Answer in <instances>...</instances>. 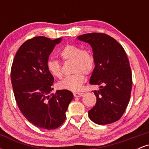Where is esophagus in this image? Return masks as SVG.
Here are the masks:
<instances>
[{"label":"esophagus","mask_w":149,"mask_h":149,"mask_svg":"<svg viewBox=\"0 0 149 149\" xmlns=\"http://www.w3.org/2000/svg\"><path fill=\"white\" fill-rule=\"evenodd\" d=\"M83 95H84V94L80 93V92H75V93H73V96H74L75 97H82V96H83Z\"/></svg>","instance_id":"obj_1"}]
</instances>
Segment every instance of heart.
Instances as JSON below:
<instances>
[{
    "instance_id": "b5f03b06",
    "label": "heart",
    "mask_w": 149,
    "mask_h": 149,
    "mask_svg": "<svg viewBox=\"0 0 149 149\" xmlns=\"http://www.w3.org/2000/svg\"><path fill=\"white\" fill-rule=\"evenodd\" d=\"M59 55L64 61H71L72 75L66 76L58 82L57 87L61 90L72 92L79 91L84 81V76L88 75L93 70L95 61L92 54L87 49H82L79 46L67 45L61 50ZM47 69L54 78L62 76L60 63L54 59H48Z\"/></svg>"
}]
</instances>
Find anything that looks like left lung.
I'll return each mask as SVG.
<instances>
[{"mask_svg": "<svg viewBox=\"0 0 149 149\" xmlns=\"http://www.w3.org/2000/svg\"><path fill=\"white\" fill-rule=\"evenodd\" d=\"M77 39L91 46L95 69L90 83L100 86L93 91L97 102L88 111L89 117L98 125L116 122L127 107L132 86L127 54L115 39L105 33H86Z\"/></svg>", "mask_w": 149, "mask_h": 149, "instance_id": "1", "label": "left lung"}]
</instances>
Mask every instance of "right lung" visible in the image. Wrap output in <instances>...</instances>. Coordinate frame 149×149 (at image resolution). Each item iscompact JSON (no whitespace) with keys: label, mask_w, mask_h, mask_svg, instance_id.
<instances>
[{"label":"right lung","mask_w":149,"mask_h":149,"mask_svg":"<svg viewBox=\"0 0 149 149\" xmlns=\"http://www.w3.org/2000/svg\"><path fill=\"white\" fill-rule=\"evenodd\" d=\"M61 38L51 40L38 36L26 40L17 52L11 69V81L19 109L38 127L54 130L66 119V111L73 98L69 90L49 95L54 78L47 69L49 55Z\"/></svg>","instance_id":"1"}]
</instances>
